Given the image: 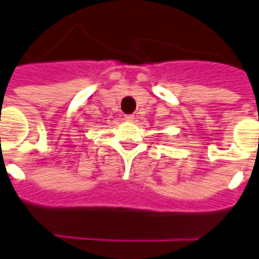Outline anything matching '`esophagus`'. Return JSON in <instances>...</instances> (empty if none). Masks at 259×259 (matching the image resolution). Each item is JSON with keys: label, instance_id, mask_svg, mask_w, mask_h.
Returning <instances> with one entry per match:
<instances>
[{"label": "esophagus", "instance_id": "obj_1", "mask_svg": "<svg viewBox=\"0 0 259 259\" xmlns=\"http://www.w3.org/2000/svg\"><path fill=\"white\" fill-rule=\"evenodd\" d=\"M123 119H125V121H133L134 115L133 114H126V115H123Z\"/></svg>", "mask_w": 259, "mask_h": 259}]
</instances>
